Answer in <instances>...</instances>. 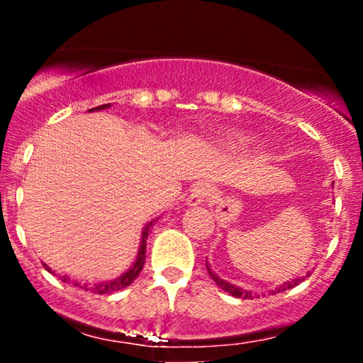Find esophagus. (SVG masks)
Segmentation results:
<instances>
[{
    "label": "esophagus",
    "mask_w": 363,
    "mask_h": 363,
    "mask_svg": "<svg viewBox=\"0 0 363 363\" xmlns=\"http://www.w3.org/2000/svg\"><path fill=\"white\" fill-rule=\"evenodd\" d=\"M210 196H211L210 186L205 184V182H201V184H196L193 189H191L189 196H187L186 205L187 206H198V205H201V203L208 201V198H210Z\"/></svg>",
    "instance_id": "34e87169"
}]
</instances>
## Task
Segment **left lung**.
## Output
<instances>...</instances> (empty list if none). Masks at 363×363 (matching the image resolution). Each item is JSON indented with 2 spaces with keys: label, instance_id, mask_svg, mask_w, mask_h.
<instances>
[{
  "label": "left lung",
  "instance_id": "left-lung-1",
  "mask_svg": "<svg viewBox=\"0 0 363 363\" xmlns=\"http://www.w3.org/2000/svg\"><path fill=\"white\" fill-rule=\"evenodd\" d=\"M206 268H208V273H210V277L213 278V281L216 283V285H218L222 290L228 291V294H230V295H234V297H237V298H252L254 295H256V294H252V291L242 290V289H240V286L232 285V283L225 281V280H222V278L216 277V274L210 269L208 262H206ZM302 280H303V278H295V280H291V281H285V283H283V285L278 286L277 290H273V294H277V291H285V290H289V289H294V286L298 285V283H301ZM257 297H259V295H257Z\"/></svg>",
  "mask_w": 363,
  "mask_h": 363
}]
</instances>
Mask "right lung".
<instances>
[{
	"label": "right lung",
	"mask_w": 363,
	"mask_h": 363,
	"mask_svg": "<svg viewBox=\"0 0 363 363\" xmlns=\"http://www.w3.org/2000/svg\"><path fill=\"white\" fill-rule=\"evenodd\" d=\"M111 104H104V106H99V107H94L91 111H102V109H109ZM153 222H150L147 227H145L143 234H141V242H140V249H138V256H136V261L133 262L131 268L128 269L126 273L121 274L119 278H116V280H111V281H102V283H78V281H73L74 286H80V289H85L86 291H94V294H99V295H106V294H112V291H118V290H123L126 289V286L131 285L133 281L136 280V277L141 273V269H143V264H145V252H147V239H148V228L152 227ZM44 268L48 269V272H51V268H49L48 264H44ZM62 281H68V278L62 277Z\"/></svg>",
	"instance_id": "1"
}]
</instances>
